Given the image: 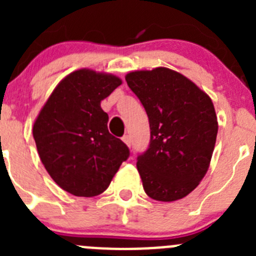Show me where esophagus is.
<instances>
[{
    "label": "esophagus",
    "instance_id": "esophagus-1",
    "mask_svg": "<svg viewBox=\"0 0 256 256\" xmlns=\"http://www.w3.org/2000/svg\"><path fill=\"white\" fill-rule=\"evenodd\" d=\"M123 142L126 144V146H128V148H130V144H132V140H130V134H126V136H124V137H123Z\"/></svg>",
    "mask_w": 256,
    "mask_h": 256
}]
</instances>
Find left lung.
<instances>
[{
    "label": "left lung",
    "mask_w": 256,
    "mask_h": 256,
    "mask_svg": "<svg viewBox=\"0 0 256 256\" xmlns=\"http://www.w3.org/2000/svg\"><path fill=\"white\" fill-rule=\"evenodd\" d=\"M126 80L150 123V146L137 158L144 192L165 202L186 198L205 177L216 146L212 98L168 68L130 72Z\"/></svg>",
    "instance_id": "8db88e82"
}]
</instances>
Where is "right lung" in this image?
I'll list each match as a JSON object with an SVG mask.
<instances>
[{
	"label": "right lung",
	"mask_w": 256,
	"mask_h": 256,
	"mask_svg": "<svg viewBox=\"0 0 256 256\" xmlns=\"http://www.w3.org/2000/svg\"><path fill=\"white\" fill-rule=\"evenodd\" d=\"M120 84L112 74L76 70L56 86L36 119L40 162L72 195L102 194L130 156L126 144L108 133V115L101 108V101Z\"/></svg>",
	"instance_id": "1"
}]
</instances>
